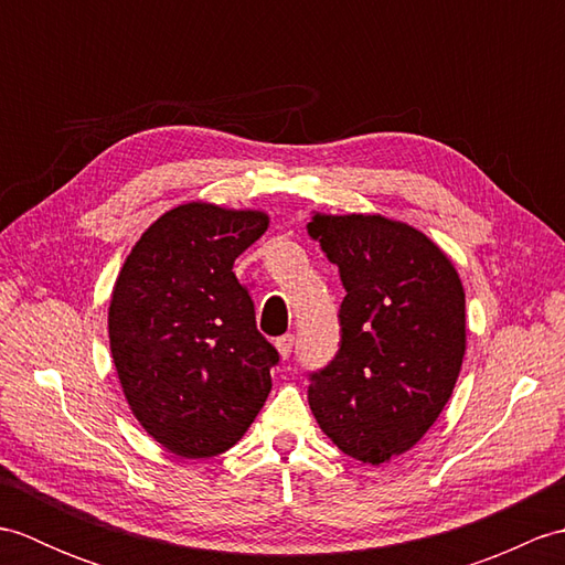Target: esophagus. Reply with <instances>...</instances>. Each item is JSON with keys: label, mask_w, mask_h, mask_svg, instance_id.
Returning <instances> with one entry per match:
<instances>
[{"label": "esophagus", "mask_w": 565, "mask_h": 565, "mask_svg": "<svg viewBox=\"0 0 565 565\" xmlns=\"http://www.w3.org/2000/svg\"><path fill=\"white\" fill-rule=\"evenodd\" d=\"M274 344H276V350H279V354L286 359L294 350V334H281V338L276 340Z\"/></svg>", "instance_id": "34e87169"}]
</instances>
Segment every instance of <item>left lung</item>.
Returning a JSON list of instances; mask_svg holds the SVG:
<instances>
[{
    "label": "left lung",
    "mask_w": 565,
    "mask_h": 565,
    "mask_svg": "<svg viewBox=\"0 0 565 565\" xmlns=\"http://www.w3.org/2000/svg\"><path fill=\"white\" fill-rule=\"evenodd\" d=\"M308 235L338 264L342 342L310 376L320 429L352 459L381 466L425 437L466 354V294L437 243L379 213H313Z\"/></svg>",
    "instance_id": "obj_1"
}]
</instances>
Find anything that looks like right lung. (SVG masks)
Wrapping results in <instances>:
<instances>
[{
	"instance_id": "obj_1",
	"label": "right lung",
	"mask_w": 565,
	"mask_h": 565,
	"mask_svg": "<svg viewBox=\"0 0 565 565\" xmlns=\"http://www.w3.org/2000/svg\"><path fill=\"white\" fill-rule=\"evenodd\" d=\"M269 215L189 201L130 249L109 306V344L130 413L167 451L209 459L243 439L279 352L255 326L233 262Z\"/></svg>"
}]
</instances>
